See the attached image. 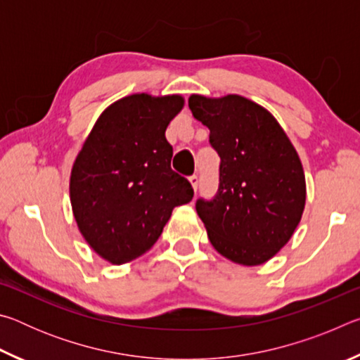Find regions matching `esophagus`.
I'll return each mask as SVG.
<instances>
[{
    "instance_id": "1",
    "label": "esophagus",
    "mask_w": 360,
    "mask_h": 360,
    "mask_svg": "<svg viewBox=\"0 0 360 360\" xmlns=\"http://www.w3.org/2000/svg\"><path fill=\"white\" fill-rule=\"evenodd\" d=\"M188 181H191V184H192V187H193V191H197V188H198V182H200L198 176H197V174H192L191 178H188Z\"/></svg>"
}]
</instances>
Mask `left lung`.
<instances>
[{"label": "left lung", "instance_id": "obj_1", "mask_svg": "<svg viewBox=\"0 0 360 360\" xmlns=\"http://www.w3.org/2000/svg\"><path fill=\"white\" fill-rule=\"evenodd\" d=\"M188 108L221 157L216 195L195 203L211 245L235 264H264L302 219L307 186L297 150L276 119L245 96L192 95Z\"/></svg>", "mask_w": 360, "mask_h": 360}]
</instances>
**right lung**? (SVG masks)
Instances as JSON below:
<instances>
[{"mask_svg": "<svg viewBox=\"0 0 360 360\" xmlns=\"http://www.w3.org/2000/svg\"><path fill=\"white\" fill-rule=\"evenodd\" d=\"M184 100L179 95L125 96L105 109L71 169L72 214L85 241L114 265L155 245L174 206L193 188L172 169L165 130Z\"/></svg>", "mask_w": 360, "mask_h": 360, "instance_id": "1", "label": "right lung"}]
</instances>
